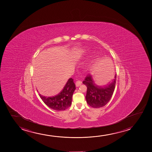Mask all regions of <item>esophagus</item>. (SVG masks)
I'll return each mask as SVG.
<instances>
[{
  "label": "esophagus",
  "instance_id": "esophagus-1",
  "mask_svg": "<svg viewBox=\"0 0 152 152\" xmlns=\"http://www.w3.org/2000/svg\"><path fill=\"white\" fill-rule=\"evenodd\" d=\"M81 84H82V82L81 81H77L76 82V87H79V86L81 85Z\"/></svg>",
  "mask_w": 152,
  "mask_h": 152
}]
</instances>
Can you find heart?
Segmentation results:
<instances>
[{"mask_svg":"<svg viewBox=\"0 0 152 152\" xmlns=\"http://www.w3.org/2000/svg\"><path fill=\"white\" fill-rule=\"evenodd\" d=\"M90 49L88 47H83L80 49H79L77 52V58H82L87 56L88 53H89ZM98 56L96 54H94L91 56L89 61L86 64V67L88 69L93 68L94 65H96V61L98 60Z\"/></svg>","mask_w":152,"mask_h":152,"instance_id":"1","label":"heart"}]
</instances>
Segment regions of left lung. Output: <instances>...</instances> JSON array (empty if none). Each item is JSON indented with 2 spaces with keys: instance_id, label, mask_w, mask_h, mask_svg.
<instances>
[{
  "instance_id": "obj_1",
  "label": "left lung",
  "mask_w": 152,
  "mask_h": 152,
  "mask_svg": "<svg viewBox=\"0 0 152 152\" xmlns=\"http://www.w3.org/2000/svg\"><path fill=\"white\" fill-rule=\"evenodd\" d=\"M116 80V74L108 84L98 86L95 83L92 76L89 75L86 77L83 83L87 87L86 99L88 104L94 108H100L105 106L112 96Z\"/></svg>"
}]
</instances>
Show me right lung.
<instances>
[{"label":"right lung","mask_w":152,"mask_h":152,"mask_svg":"<svg viewBox=\"0 0 152 152\" xmlns=\"http://www.w3.org/2000/svg\"><path fill=\"white\" fill-rule=\"evenodd\" d=\"M72 78L67 81L62 90L56 96L47 97L39 94L40 98L47 106L55 110H64L72 104V96L76 87Z\"/></svg>","instance_id":"obj_1"}]
</instances>
